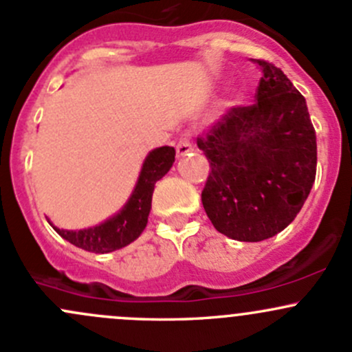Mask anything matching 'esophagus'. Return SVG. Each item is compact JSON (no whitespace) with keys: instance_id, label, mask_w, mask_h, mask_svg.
I'll list each match as a JSON object with an SVG mask.
<instances>
[{"instance_id":"esophagus-1","label":"esophagus","mask_w":352,"mask_h":352,"mask_svg":"<svg viewBox=\"0 0 352 352\" xmlns=\"http://www.w3.org/2000/svg\"><path fill=\"white\" fill-rule=\"evenodd\" d=\"M191 151H193V144H191L190 133H183V135L179 137V140L176 142V154L179 155V157H183V155H186L188 152Z\"/></svg>"}]
</instances>
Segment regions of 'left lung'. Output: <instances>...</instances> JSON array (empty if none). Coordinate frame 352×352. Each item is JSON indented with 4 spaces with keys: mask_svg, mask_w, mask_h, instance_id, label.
<instances>
[{
    "mask_svg": "<svg viewBox=\"0 0 352 352\" xmlns=\"http://www.w3.org/2000/svg\"><path fill=\"white\" fill-rule=\"evenodd\" d=\"M256 103L234 107L197 139L210 162L201 203L220 234L259 242L295 220L317 173L305 98L280 67L256 59Z\"/></svg>",
    "mask_w": 352,
    "mask_h": 352,
    "instance_id": "8db88e82",
    "label": "left lung"
}]
</instances>
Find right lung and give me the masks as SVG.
<instances>
[{
    "instance_id": "1",
    "label": "right lung",
    "mask_w": 352,
    "mask_h": 352,
    "mask_svg": "<svg viewBox=\"0 0 352 352\" xmlns=\"http://www.w3.org/2000/svg\"><path fill=\"white\" fill-rule=\"evenodd\" d=\"M175 155V147L169 146L157 147L149 152L142 164V171H140L139 179L133 188L132 197L129 198L120 212L108 219L107 222L82 230H64L57 229L52 223L50 226L60 237L88 252L104 254V252L125 248L146 229L154 186L171 169Z\"/></svg>"
}]
</instances>
